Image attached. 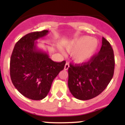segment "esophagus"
Returning <instances> with one entry per match:
<instances>
[{"mask_svg": "<svg viewBox=\"0 0 125 125\" xmlns=\"http://www.w3.org/2000/svg\"><path fill=\"white\" fill-rule=\"evenodd\" d=\"M69 68V64L68 62H66V64L64 66V69L65 70H68Z\"/></svg>", "mask_w": 125, "mask_h": 125, "instance_id": "34e87169", "label": "esophagus"}]
</instances>
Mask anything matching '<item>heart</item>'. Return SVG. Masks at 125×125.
<instances>
[{"instance_id": "heart-1", "label": "heart", "mask_w": 125, "mask_h": 125, "mask_svg": "<svg viewBox=\"0 0 125 125\" xmlns=\"http://www.w3.org/2000/svg\"><path fill=\"white\" fill-rule=\"evenodd\" d=\"M98 46L97 39L89 36H82L69 41L65 44L64 48L69 52H73L75 61L84 62L93 56Z\"/></svg>"}]
</instances>
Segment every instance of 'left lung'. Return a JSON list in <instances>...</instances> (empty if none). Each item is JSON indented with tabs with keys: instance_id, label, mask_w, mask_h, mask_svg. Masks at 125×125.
<instances>
[{
	"instance_id": "8db88e82",
	"label": "left lung",
	"mask_w": 125,
	"mask_h": 125,
	"mask_svg": "<svg viewBox=\"0 0 125 125\" xmlns=\"http://www.w3.org/2000/svg\"><path fill=\"white\" fill-rule=\"evenodd\" d=\"M115 69L114 52L110 42L102 38L100 52L89 61L81 65L70 64L68 87L74 97L88 100L101 94L112 79Z\"/></svg>"
}]
</instances>
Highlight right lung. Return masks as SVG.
I'll return each mask as SVG.
<instances>
[{
    "label": "right lung",
    "instance_id": "right-lung-1",
    "mask_svg": "<svg viewBox=\"0 0 125 125\" xmlns=\"http://www.w3.org/2000/svg\"><path fill=\"white\" fill-rule=\"evenodd\" d=\"M49 31L26 34L15 45L10 62L13 84L21 93L32 100H42L49 93L53 80L63 70L66 61L56 62L46 52L37 48L36 41Z\"/></svg>",
    "mask_w": 125,
    "mask_h": 125
}]
</instances>
